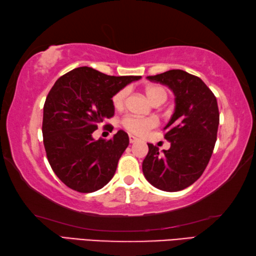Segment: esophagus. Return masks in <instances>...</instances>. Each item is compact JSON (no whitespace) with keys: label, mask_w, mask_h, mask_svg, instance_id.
Here are the masks:
<instances>
[{"label":"esophagus","mask_w":256,"mask_h":256,"mask_svg":"<svg viewBox=\"0 0 256 256\" xmlns=\"http://www.w3.org/2000/svg\"><path fill=\"white\" fill-rule=\"evenodd\" d=\"M128 140H130V144H134V142L138 141V138L133 136H128Z\"/></svg>","instance_id":"esophagus-1"}]
</instances>
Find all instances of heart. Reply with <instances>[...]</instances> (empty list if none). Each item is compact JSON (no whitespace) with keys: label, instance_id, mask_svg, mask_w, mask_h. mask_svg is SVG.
<instances>
[{"label":"heart","instance_id":"1","mask_svg":"<svg viewBox=\"0 0 256 256\" xmlns=\"http://www.w3.org/2000/svg\"><path fill=\"white\" fill-rule=\"evenodd\" d=\"M128 89H120L116 92L112 98V104L115 110H122L125 105L128 97ZM146 96L148 97L149 100L154 104V105H162V102H166L168 92L167 89L162 86L159 84H150L146 86L144 89ZM122 125L125 130L133 134H144L148 130L154 128L157 125V122L154 118H136V116H126L122 120Z\"/></svg>","mask_w":256,"mask_h":256}]
</instances>
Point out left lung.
<instances>
[{
    "instance_id": "obj_1",
    "label": "left lung",
    "mask_w": 256,
    "mask_h": 256,
    "mask_svg": "<svg viewBox=\"0 0 256 256\" xmlns=\"http://www.w3.org/2000/svg\"><path fill=\"white\" fill-rule=\"evenodd\" d=\"M146 78L172 90L175 110L164 128L170 148L160 152L159 148L148 144L142 170L154 188L177 192L200 178L209 164L218 132V102L200 78L183 70Z\"/></svg>"
}]
</instances>
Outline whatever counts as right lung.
Here are the masks:
<instances>
[{"mask_svg":"<svg viewBox=\"0 0 256 256\" xmlns=\"http://www.w3.org/2000/svg\"><path fill=\"white\" fill-rule=\"evenodd\" d=\"M140 76H107L81 66L58 78L46 97L42 138L52 170L68 188L92 193L104 188L128 146L122 130L110 140H94L106 118L114 116L112 98Z\"/></svg>","mask_w":256,"mask_h":256,"instance_id":"add662e5","label":"right lung"}]
</instances>
